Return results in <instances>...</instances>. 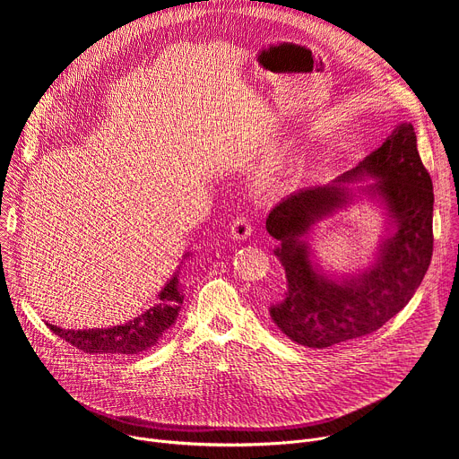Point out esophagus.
I'll return each instance as SVG.
<instances>
[{
	"mask_svg": "<svg viewBox=\"0 0 459 459\" xmlns=\"http://www.w3.org/2000/svg\"><path fill=\"white\" fill-rule=\"evenodd\" d=\"M250 234H252V225H250V221H248L247 218L239 216V218H236V220L232 221L230 236H232L234 239L245 241V239H248V238H250Z\"/></svg>",
	"mask_w": 459,
	"mask_h": 459,
	"instance_id": "1",
	"label": "esophagus"
}]
</instances>
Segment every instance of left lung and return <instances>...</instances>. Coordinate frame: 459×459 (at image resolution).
Wrapping results in <instances>:
<instances>
[{
    "instance_id": "8db88e82",
    "label": "left lung",
    "mask_w": 459,
    "mask_h": 459,
    "mask_svg": "<svg viewBox=\"0 0 459 459\" xmlns=\"http://www.w3.org/2000/svg\"><path fill=\"white\" fill-rule=\"evenodd\" d=\"M416 133L402 123L354 169L323 186L281 200L267 218L278 239L274 255L287 290L269 312L280 331L310 349L333 347L377 331L414 296L432 257V179L421 163ZM367 180L352 189L348 183ZM359 197L385 214V230L371 265L358 273H325L309 247V232Z\"/></svg>"
}]
</instances>
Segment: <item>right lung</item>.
Instances as JSON below:
<instances>
[{
    "label": "right lung",
    "instance_id": "obj_1",
    "mask_svg": "<svg viewBox=\"0 0 459 459\" xmlns=\"http://www.w3.org/2000/svg\"><path fill=\"white\" fill-rule=\"evenodd\" d=\"M192 254L185 252L183 261ZM181 261V264H183ZM181 267V265H179ZM179 267L158 294V303L147 308L138 317L110 329H89V331H65L59 326L48 325L50 331L89 354H116L136 356L156 347L167 331L176 323V317L183 303V287L179 283Z\"/></svg>",
    "mask_w": 459,
    "mask_h": 459
}]
</instances>
